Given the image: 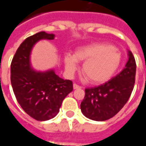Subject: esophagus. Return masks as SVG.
I'll return each instance as SVG.
<instances>
[{
  "label": "esophagus",
  "instance_id": "obj_1",
  "mask_svg": "<svg viewBox=\"0 0 146 146\" xmlns=\"http://www.w3.org/2000/svg\"><path fill=\"white\" fill-rule=\"evenodd\" d=\"M81 88V87L79 85H77L76 84H73V89H80Z\"/></svg>",
  "mask_w": 146,
  "mask_h": 146
}]
</instances>
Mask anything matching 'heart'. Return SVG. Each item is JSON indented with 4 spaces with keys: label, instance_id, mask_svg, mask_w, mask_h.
<instances>
[{
    "label": "heart",
    "instance_id": "b5f03b06",
    "mask_svg": "<svg viewBox=\"0 0 146 146\" xmlns=\"http://www.w3.org/2000/svg\"><path fill=\"white\" fill-rule=\"evenodd\" d=\"M77 62H84L82 73L89 82L98 84L108 81L115 74L120 66L121 54L110 44L95 43L80 47L73 55L65 54V67L69 74L76 71Z\"/></svg>",
    "mask_w": 146,
    "mask_h": 146
}]
</instances>
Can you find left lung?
Returning a JSON list of instances; mask_svg holds the SVG:
<instances>
[{
    "instance_id": "8db88e82",
    "label": "left lung",
    "mask_w": 146,
    "mask_h": 146,
    "mask_svg": "<svg viewBox=\"0 0 146 146\" xmlns=\"http://www.w3.org/2000/svg\"><path fill=\"white\" fill-rule=\"evenodd\" d=\"M136 62L131 51L125 68L103 84L85 89L80 104L83 114L89 119L104 121L112 118L128 101L134 88Z\"/></svg>"
}]
</instances>
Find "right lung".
Returning a JSON list of instances; mask_svg holds the SVG:
<instances>
[{
	"mask_svg": "<svg viewBox=\"0 0 146 146\" xmlns=\"http://www.w3.org/2000/svg\"><path fill=\"white\" fill-rule=\"evenodd\" d=\"M53 33L42 31L27 37L12 58L11 83L19 104L33 119L44 121L59 112L63 99L73 91V82L63 80L53 70H34L30 66V53L36 42L53 40Z\"/></svg>",
	"mask_w": 146,
	"mask_h": 146,
	"instance_id": "1",
	"label": "right lung"
}]
</instances>
